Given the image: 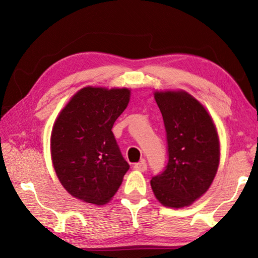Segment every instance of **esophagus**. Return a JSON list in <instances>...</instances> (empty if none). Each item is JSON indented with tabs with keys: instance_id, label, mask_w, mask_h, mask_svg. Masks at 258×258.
Instances as JSON below:
<instances>
[{
	"instance_id": "34e87169",
	"label": "esophagus",
	"mask_w": 258,
	"mask_h": 258,
	"mask_svg": "<svg viewBox=\"0 0 258 258\" xmlns=\"http://www.w3.org/2000/svg\"><path fill=\"white\" fill-rule=\"evenodd\" d=\"M134 169H135V171H139V172H146L147 171V163L145 160L140 161V163L134 165Z\"/></svg>"
}]
</instances>
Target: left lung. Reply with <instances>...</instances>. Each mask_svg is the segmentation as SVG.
Segmentation results:
<instances>
[{"mask_svg": "<svg viewBox=\"0 0 258 258\" xmlns=\"http://www.w3.org/2000/svg\"><path fill=\"white\" fill-rule=\"evenodd\" d=\"M154 95L167 133L168 163L150 184L165 207H187L206 194L217 173L216 126L207 109L185 91H155Z\"/></svg>", "mask_w": 258, "mask_h": 258, "instance_id": "left-lung-1", "label": "left lung"}]
</instances>
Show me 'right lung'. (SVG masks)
Masks as SVG:
<instances>
[{
  "mask_svg": "<svg viewBox=\"0 0 258 258\" xmlns=\"http://www.w3.org/2000/svg\"><path fill=\"white\" fill-rule=\"evenodd\" d=\"M131 98L126 87H83L59 112L51 132V158L69 195L101 206L119 189L130 166L112 126Z\"/></svg>",
  "mask_w": 258,
  "mask_h": 258,
  "instance_id": "add662e5",
  "label": "right lung"
}]
</instances>
